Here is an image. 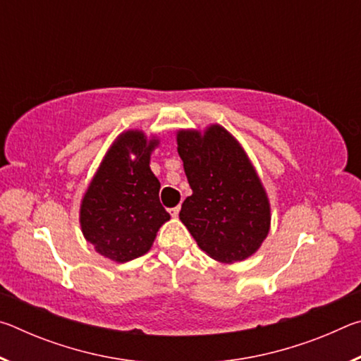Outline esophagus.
<instances>
[{"mask_svg": "<svg viewBox=\"0 0 361 361\" xmlns=\"http://www.w3.org/2000/svg\"><path fill=\"white\" fill-rule=\"evenodd\" d=\"M170 215H172V218H178V213H180V207H173V209H170Z\"/></svg>", "mask_w": 361, "mask_h": 361, "instance_id": "34e87169", "label": "esophagus"}]
</instances>
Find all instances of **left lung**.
I'll use <instances>...</instances> for the list:
<instances>
[{
    "mask_svg": "<svg viewBox=\"0 0 361 361\" xmlns=\"http://www.w3.org/2000/svg\"><path fill=\"white\" fill-rule=\"evenodd\" d=\"M176 149L192 194L180 219L199 248L221 264L245 261L271 231V202L239 140L219 124L180 129Z\"/></svg>",
    "mask_w": 361,
    "mask_h": 361,
    "instance_id": "obj_1",
    "label": "left lung"
}]
</instances>
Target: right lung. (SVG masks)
Returning a JSON list of instances; mask_svg holds the SVG:
<instances>
[{
	"mask_svg": "<svg viewBox=\"0 0 361 361\" xmlns=\"http://www.w3.org/2000/svg\"><path fill=\"white\" fill-rule=\"evenodd\" d=\"M161 140L143 130L121 132L109 145L79 205L84 239L114 262L148 253L170 215L159 202L161 183L151 172V154Z\"/></svg>",
	"mask_w": 361,
	"mask_h": 361,
	"instance_id": "add662e5",
	"label": "right lung"
}]
</instances>
